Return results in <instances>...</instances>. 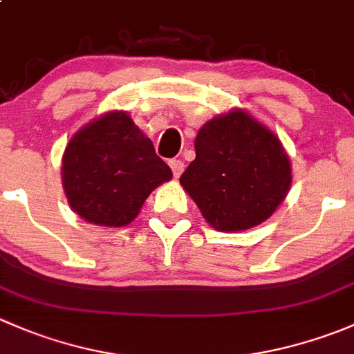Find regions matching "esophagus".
Returning a JSON list of instances; mask_svg holds the SVG:
<instances>
[{
    "mask_svg": "<svg viewBox=\"0 0 354 354\" xmlns=\"http://www.w3.org/2000/svg\"><path fill=\"white\" fill-rule=\"evenodd\" d=\"M169 166H171V171H173L174 178H180L181 173H183V169H185V164L178 159H171Z\"/></svg>",
    "mask_w": 354,
    "mask_h": 354,
    "instance_id": "1",
    "label": "esophagus"
}]
</instances>
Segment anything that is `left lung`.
<instances>
[{
	"mask_svg": "<svg viewBox=\"0 0 354 354\" xmlns=\"http://www.w3.org/2000/svg\"><path fill=\"white\" fill-rule=\"evenodd\" d=\"M195 154L180 183L217 231L259 226L291 187V164L281 140L243 109L207 121L195 138Z\"/></svg>",
	"mask_w": 354,
	"mask_h": 354,
	"instance_id": "8db88e82",
	"label": "left lung"
}]
</instances>
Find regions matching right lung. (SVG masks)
Returning <instances> with one entry per match:
<instances>
[{
	"label": "right lung",
	"instance_id": "add662e5",
	"mask_svg": "<svg viewBox=\"0 0 354 354\" xmlns=\"http://www.w3.org/2000/svg\"><path fill=\"white\" fill-rule=\"evenodd\" d=\"M62 178L68 203L82 219L121 227L138 216L151 192L173 173L130 114L111 111L71 137Z\"/></svg>",
	"mask_w": 354,
	"mask_h": 354
}]
</instances>
